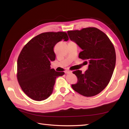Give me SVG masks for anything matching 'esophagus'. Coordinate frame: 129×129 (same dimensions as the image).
<instances>
[{"instance_id":"34e87169","label":"esophagus","mask_w":129,"mask_h":129,"mask_svg":"<svg viewBox=\"0 0 129 129\" xmlns=\"http://www.w3.org/2000/svg\"><path fill=\"white\" fill-rule=\"evenodd\" d=\"M65 74H71V73H72V72H71V71L67 70V71H65Z\"/></svg>"}]
</instances>
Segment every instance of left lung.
<instances>
[{
	"label": "left lung",
	"mask_w": 129,
	"mask_h": 129,
	"mask_svg": "<svg viewBox=\"0 0 129 129\" xmlns=\"http://www.w3.org/2000/svg\"><path fill=\"white\" fill-rule=\"evenodd\" d=\"M67 33L70 40L82 49L79 58L86 60L89 64L84 73L79 70L73 72L77 76L78 83L72 85L73 89L84 96L99 94L108 85L115 67L113 44L104 32L93 27Z\"/></svg>",
	"instance_id": "8db88e82"
}]
</instances>
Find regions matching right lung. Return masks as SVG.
<instances>
[{
  "mask_svg": "<svg viewBox=\"0 0 129 129\" xmlns=\"http://www.w3.org/2000/svg\"><path fill=\"white\" fill-rule=\"evenodd\" d=\"M62 40H69L67 33H43L30 40L19 54L17 79L23 91L32 99L42 101L48 98L56 78L64 74L50 68V62L55 60L54 46Z\"/></svg>",
  "mask_w": 129,
  "mask_h": 129,
  "instance_id": "1",
  "label": "right lung"
}]
</instances>
